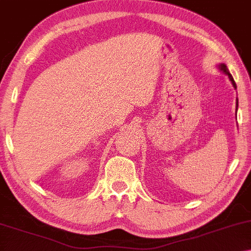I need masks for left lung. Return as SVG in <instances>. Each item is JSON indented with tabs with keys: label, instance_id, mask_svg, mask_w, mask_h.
Listing matches in <instances>:
<instances>
[{
	"label": "left lung",
	"instance_id": "1",
	"mask_svg": "<svg viewBox=\"0 0 251 251\" xmlns=\"http://www.w3.org/2000/svg\"><path fill=\"white\" fill-rule=\"evenodd\" d=\"M217 67L220 69V72H222L223 74H225V75H226V76L229 77V79L231 80V83H232V85H233V87H234V90H236V88H237V85H236V83H234L233 77H232V75L230 74V72H229L228 67H226V64H223V63H221V64H219ZM237 110H238V99H236V114H237Z\"/></svg>",
	"mask_w": 251,
	"mask_h": 251
}]
</instances>
